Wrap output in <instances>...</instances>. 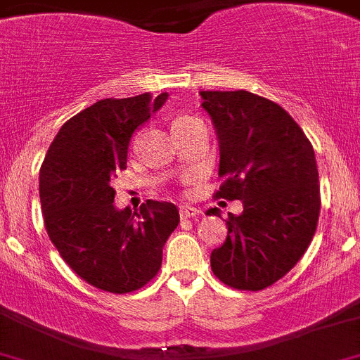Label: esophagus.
<instances>
[{
    "label": "esophagus",
    "instance_id": "obj_1",
    "mask_svg": "<svg viewBox=\"0 0 360 360\" xmlns=\"http://www.w3.org/2000/svg\"><path fill=\"white\" fill-rule=\"evenodd\" d=\"M200 211L193 206H181L179 207V214L181 218H195Z\"/></svg>",
    "mask_w": 360,
    "mask_h": 360
}]
</instances>
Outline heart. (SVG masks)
Masks as SVG:
<instances>
[{
    "label": "heart",
    "instance_id": "1",
    "mask_svg": "<svg viewBox=\"0 0 360 360\" xmlns=\"http://www.w3.org/2000/svg\"><path fill=\"white\" fill-rule=\"evenodd\" d=\"M186 119H190V117H186V115H183V117H177V119H176V120H174V124L181 122V120H186Z\"/></svg>",
    "mask_w": 360,
    "mask_h": 360
}]
</instances>
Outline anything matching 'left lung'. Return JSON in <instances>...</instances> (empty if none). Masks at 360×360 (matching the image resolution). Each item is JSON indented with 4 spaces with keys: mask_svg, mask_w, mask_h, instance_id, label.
<instances>
[{
    "mask_svg": "<svg viewBox=\"0 0 360 360\" xmlns=\"http://www.w3.org/2000/svg\"><path fill=\"white\" fill-rule=\"evenodd\" d=\"M220 147L217 199L241 200L229 214L227 238L211 252V270L224 284L259 291L300 261L320 217L314 149L293 117L247 90L200 92ZM206 214L220 217L218 207Z\"/></svg>",
    "mask_w": 360,
    "mask_h": 360,
    "instance_id": "left-lung-1",
    "label": "left lung"
}]
</instances>
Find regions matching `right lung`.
Instances as JSON below:
<instances>
[{
  "label": "right lung",
  "mask_w": 360,
  "mask_h": 360,
  "mask_svg": "<svg viewBox=\"0 0 360 360\" xmlns=\"http://www.w3.org/2000/svg\"><path fill=\"white\" fill-rule=\"evenodd\" d=\"M169 99H103L60 127L39 177L44 226L62 259L90 286L122 295L143 288L179 224L172 202L117 210L112 183L127 165L133 133Z\"/></svg>",
  "instance_id": "add662e5"
}]
</instances>
